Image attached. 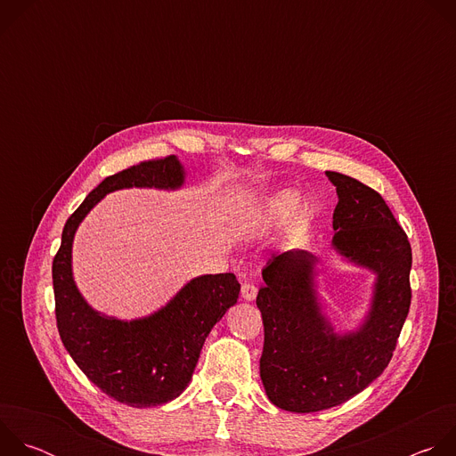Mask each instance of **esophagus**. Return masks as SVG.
<instances>
[{"mask_svg": "<svg viewBox=\"0 0 456 456\" xmlns=\"http://www.w3.org/2000/svg\"><path fill=\"white\" fill-rule=\"evenodd\" d=\"M257 296V287L254 283H243L241 285V297L245 301H254Z\"/></svg>", "mask_w": 456, "mask_h": 456, "instance_id": "esophagus-1", "label": "esophagus"}]
</instances>
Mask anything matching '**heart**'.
I'll use <instances>...</instances> for the list:
<instances>
[{"label":"heart","mask_w":456,"mask_h":456,"mask_svg":"<svg viewBox=\"0 0 456 456\" xmlns=\"http://www.w3.org/2000/svg\"><path fill=\"white\" fill-rule=\"evenodd\" d=\"M297 204V194L292 192V191H281L278 194H274V197L271 199L269 202V208L273 213L276 215H285L289 211H292Z\"/></svg>","instance_id":"heart-1"}]
</instances>
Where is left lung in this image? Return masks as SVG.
Listing matches in <instances>:
<instances>
[{"instance_id": "8db88e82", "label": "left lung", "mask_w": 456, "mask_h": 456, "mask_svg": "<svg viewBox=\"0 0 456 456\" xmlns=\"http://www.w3.org/2000/svg\"><path fill=\"white\" fill-rule=\"evenodd\" d=\"M327 176L339 199L332 245L377 280L364 322L336 334L315 294L317 257L287 250L267 262L256 297L265 329L259 377L269 401L294 413L339 406L368 387L392 361L411 303V245L392 211L362 182Z\"/></svg>"}]
</instances>
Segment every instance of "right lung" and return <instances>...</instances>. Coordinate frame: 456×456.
Returning <instances> with one entry per match:
<instances>
[{"mask_svg": "<svg viewBox=\"0 0 456 456\" xmlns=\"http://www.w3.org/2000/svg\"><path fill=\"white\" fill-rule=\"evenodd\" d=\"M185 173L175 155L141 162L104 178L67 220L52 264L61 341L83 373L127 406L151 408L187 387L211 329L238 301L234 274H206L185 283L155 314L120 321L94 310L72 276V243L79 224L108 192L124 187L178 189Z\"/></svg>", "mask_w": 456, "mask_h": 456, "instance_id": "add662e5", "label": "right lung"}]
</instances>
